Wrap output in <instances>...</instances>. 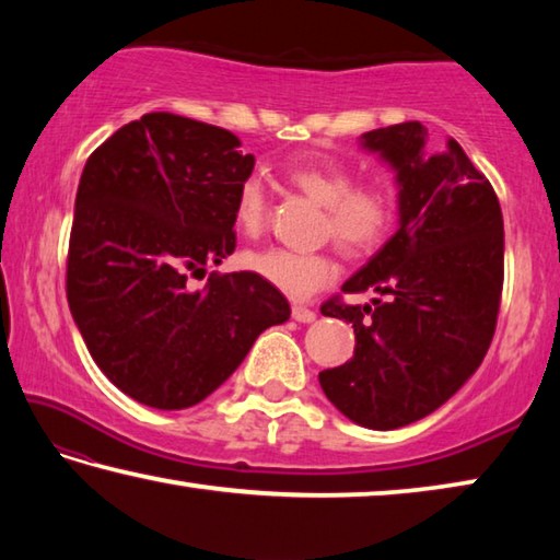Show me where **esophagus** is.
<instances>
[{"instance_id":"esophagus-1","label":"esophagus","mask_w":560,"mask_h":560,"mask_svg":"<svg viewBox=\"0 0 560 560\" xmlns=\"http://www.w3.org/2000/svg\"><path fill=\"white\" fill-rule=\"evenodd\" d=\"M291 316H293V320H299V324H314L316 311H311L306 306H293Z\"/></svg>"}]
</instances>
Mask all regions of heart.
<instances>
[{
    "label": "heart",
    "mask_w": 560,
    "mask_h": 560,
    "mask_svg": "<svg viewBox=\"0 0 560 560\" xmlns=\"http://www.w3.org/2000/svg\"><path fill=\"white\" fill-rule=\"evenodd\" d=\"M289 183L326 210L324 234L348 254L375 249L395 220V192L383 179L353 185V173L340 165L301 163L289 170ZM234 224L244 236H259L267 224V192L261 179L246 177L236 189ZM244 267L283 296L303 301L338 277V264L324 252H293L271 246L246 252Z\"/></svg>",
    "instance_id": "b5f03b06"
}]
</instances>
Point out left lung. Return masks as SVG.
Returning <instances> with one entry per match:
<instances>
[{
    "mask_svg": "<svg viewBox=\"0 0 560 560\" xmlns=\"http://www.w3.org/2000/svg\"><path fill=\"white\" fill-rule=\"evenodd\" d=\"M360 148L395 170L400 220L343 293L387 299L320 306L353 324L355 353L318 381L348 420L397 430L447 402L485 360L504 287V220L457 140L432 153L428 128L410 120L363 132Z\"/></svg>",
    "mask_w": 560,
    "mask_h": 560,
    "instance_id": "left-lung-1",
    "label": "left lung"
}]
</instances>
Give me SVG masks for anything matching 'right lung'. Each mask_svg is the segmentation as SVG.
Here are the masks:
<instances>
[{
  "instance_id": "obj_1",
  "label": "right lung",
  "mask_w": 560,
  "mask_h": 560,
  "mask_svg": "<svg viewBox=\"0 0 560 560\" xmlns=\"http://www.w3.org/2000/svg\"><path fill=\"white\" fill-rule=\"evenodd\" d=\"M234 132L148 113L113 132L83 167L66 296L103 375L155 410L202 402L269 326L283 293L252 271L205 273L234 252L236 189L254 155Z\"/></svg>"
}]
</instances>
